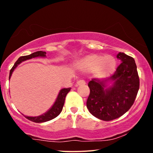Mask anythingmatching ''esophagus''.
<instances>
[{
  "label": "esophagus",
  "mask_w": 153,
  "mask_h": 153,
  "mask_svg": "<svg viewBox=\"0 0 153 153\" xmlns=\"http://www.w3.org/2000/svg\"><path fill=\"white\" fill-rule=\"evenodd\" d=\"M85 84V82L84 80H78L76 82V86H80V85H84Z\"/></svg>",
  "instance_id": "1"
}]
</instances>
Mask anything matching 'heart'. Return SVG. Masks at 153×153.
<instances>
[{"label": "heart", "mask_w": 153, "mask_h": 153, "mask_svg": "<svg viewBox=\"0 0 153 153\" xmlns=\"http://www.w3.org/2000/svg\"><path fill=\"white\" fill-rule=\"evenodd\" d=\"M117 62L114 58L107 55L105 56L99 54L92 53L79 59L75 63V67L84 72L92 71L94 76L104 78L114 72Z\"/></svg>", "instance_id": "1"}]
</instances>
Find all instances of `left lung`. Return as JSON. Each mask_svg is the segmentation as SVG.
Segmentation results:
<instances>
[{
  "label": "left lung",
  "instance_id": "obj_1",
  "mask_svg": "<svg viewBox=\"0 0 153 153\" xmlns=\"http://www.w3.org/2000/svg\"><path fill=\"white\" fill-rule=\"evenodd\" d=\"M121 61L114 74L106 80L92 79L87 107L94 117L111 121L124 114L134 103L139 90V77L135 60L120 52Z\"/></svg>",
  "mask_w": 153,
  "mask_h": 153
}]
</instances>
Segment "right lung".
<instances>
[{"instance_id":"1","label":"right lung","mask_w":153,"mask_h":153,"mask_svg":"<svg viewBox=\"0 0 153 153\" xmlns=\"http://www.w3.org/2000/svg\"><path fill=\"white\" fill-rule=\"evenodd\" d=\"M45 51H36L34 53H32L27 56H21L17 59V61L15 62V63L13 65V67L11 68L10 71V75H9V80L11 78V75L13 74V72L16 68L17 65L20 64L23 61H27V60H30L34 58L37 57H43L45 58L46 56ZM71 88H63L60 90L59 94H58L56 100L54 104L52 105V107L48 110L47 111L43 114L38 116V117H27V116H25L27 119L30 120V121H33L35 123H42L45 122V121H50V120L54 119L56 117H58L60 114L61 111H62L63 105H64L65 102V98L66 97V94L70 92Z\"/></svg>"}]
</instances>
